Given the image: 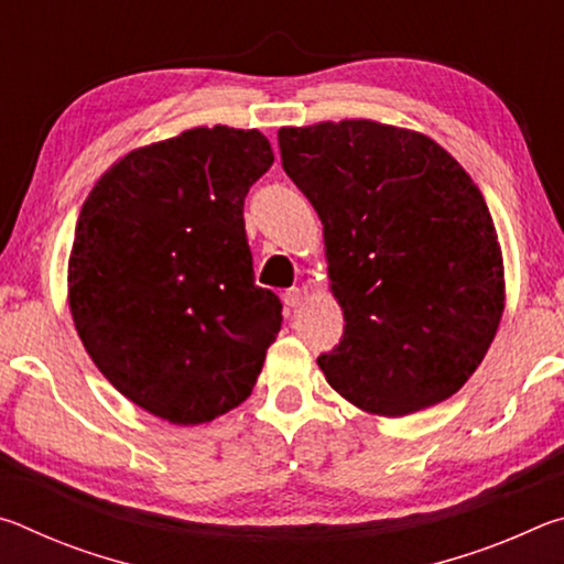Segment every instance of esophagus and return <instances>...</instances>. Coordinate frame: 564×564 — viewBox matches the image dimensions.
Listing matches in <instances>:
<instances>
[{"mask_svg":"<svg viewBox=\"0 0 564 564\" xmlns=\"http://www.w3.org/2000/svg\"><path fill=\"white\" fill-rule=\"evenodd\" d=\"M283 303H285V308H301L303 305V291L301 289H289L283 293Z\"/></svg>","mask_w":564,"mask_h":564,"instance_id":"esophagus-1","label":"esophagus"}]
</instances>
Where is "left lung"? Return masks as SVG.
I'll return each instance as SVG.
<instances>
[{
    "label": "left lung",
    "instance_id": "1",
    "mask_svg": "<svg viewBox=\"0 0 564 564\" xmlns=\"http://www.w3.org/2000/svg\"><path fill=\"white\" fill-rule=\"evenodd\" d=\"M283 171L316 208L346 328L318 356L333 390L400 417L480 366L505 308L502 251L480 188L425 133L370 119L279 131Z\"/></svg>",
    "mask_w": 564,
    "mask_h": 564
}]
</instances>
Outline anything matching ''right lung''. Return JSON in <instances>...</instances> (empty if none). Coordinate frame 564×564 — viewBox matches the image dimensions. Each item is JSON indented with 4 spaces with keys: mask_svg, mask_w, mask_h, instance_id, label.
<instances>
[{
    "mask_svg": "<svg viewBox=\"0 0 564 564\" xmlns=\"http://www.w3.org/2000/svg\"><path fill=\"white\" fill-rule=\"evenodd\" d=\"M273 164L256 129L198 127L117 161L91 188L69 256L84 348L131 403L174 425L251 395L281 330L253 281L243 202Z\"/></svg>",
    "mask_w": 564,
    "mask_h": 564,
    "instance_id": "right-lung-1",
    "label": "right lung"
}]
</instances>
